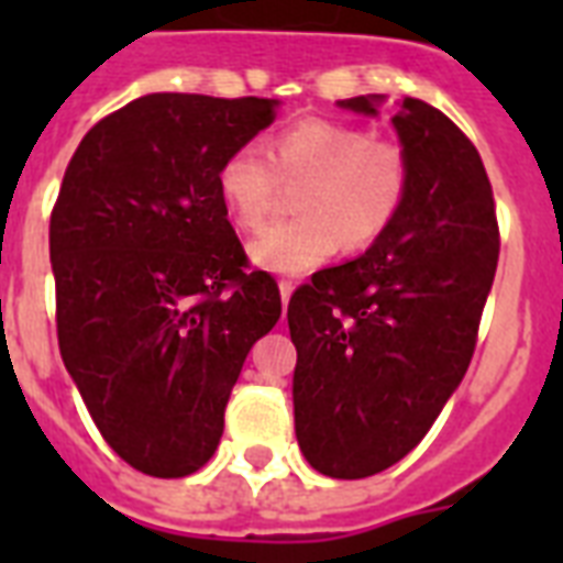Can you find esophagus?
Returning <instances> with one entry per match:
<instances>
[{"label": "esophagus", "instance_id": "esophagus-1", "mask_svg": "<svg viewBox=\"0 0 563 563\" xmlns=\"http://www.w3.org/2000/svg\"><path fill=\"white\" fill-rule=\"evenodd\" d=\"M291 291H295V283H291V280H280V298H283V307H286V303H289Z\"/></svg>", "mask_w": 563, "mask_h": 563}]
</instances>
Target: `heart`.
Returning a JSON list of instances; mask_svg holds the SVG:
<instances>
[{
  "instance_id": "obj_1",
  "label": "heart",
  "mask_w": 563,
  "mask_h": 563,
  "mask_svg": "<svg viewBox=\"0 0 563 563\" xmlns=\"http://www.w3.org/2000/svg\"><path fill=\"white\" fill-rule=\"evenodd\" d=\"M286 187H300L298 219L274 224L251 242V260L268 272L300 274L339 247L365 251L391 228L409 192V157L400 143L333 119H300L268 143L230 152L216 187L230 219L260 230Z\"/></svg>"
}]
</instances>
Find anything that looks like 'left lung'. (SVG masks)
Here are the masks:
<instances>
[{
	"label": "left lung",
	"instance_id": "obj_1",
	"mask_svg": "<svg viewBox=\"0 0 563 563\" xmlns=\"http://www.w3.org/2000/svg\"><path fill=\"white\" fill-rule=\"evenodd\" d=\"M379 96L339 101L376 117ZM394 131L409 157L400 216L351 263L289 300L295 435L324 476L365 479L427 435L471 365L499 256L494 192L476 145L420 99Z\"/></svg>",
	"mask_w": 563,
	"mask_h": 563
}]
</instances>
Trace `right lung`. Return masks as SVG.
<instances>
[{
    "instance_id": "add662e5",
    "label": "right lung",
    "mask_w": 563,
    "mask_h": 563,
    "mask_svg": "<svg viewBox=\"0 0 563 563\" xmlns=\"http://www.w3.org/2000/svg\"><path fill=\"white\" fill-rule=\"evenodd\" d=\"M277 99L152 92L87 131L48 224L57 344L101 438L140 473L210 462L247 351L280 318L216 175Z\"/></svg>"
}]
</instances>
